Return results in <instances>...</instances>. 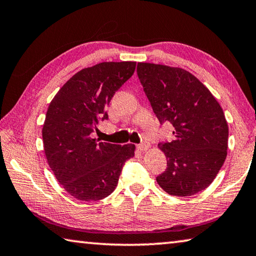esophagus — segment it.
<instances>
[{
    "instance_id": "34e87169",
    "label": "esophagus",
    "mask_w": 256,
    "mask_h": 256,
    "mask_svg": "<svg viewBox=\"0 0 256 256\" xmlns=\"http://www.w3.org/2000/svg\"><path fill=\"white\" fill-rule=\"evenodd\" d=\"M136 148H138V150H140V152H146V150L149 149V144H138Z\"/></svg>"
}]
</instances>
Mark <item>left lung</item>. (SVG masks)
Listing matches in <instances>:
<instances>
[{
    "instance_id": "obj_1",
    "label": "left lung",
    "mask_w": 256,
    "mask_h": 256,
    "mask_svg": "<svg viewBox=\"0 0 256 256\" xmlns=\"http://www.w3.org/2000/svg\"><path fill=\"white\" fill-rule=\"evenodd\" d=\"M138 76L160 124L174 126V140L160 144L168 168L156 178L172 196H192L212 184L226 157L228 123L220 104L192 72L138 62Z\"/></svg>"
}]
</instances>
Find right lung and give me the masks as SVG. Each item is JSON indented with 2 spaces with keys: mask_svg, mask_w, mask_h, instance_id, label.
<instances>
[{
  "mask_svg": "<svg viewBox=\"0 0 256 256\" xmlns=\"http://www.w3.org/2000/svg\"><path fill=\"white\" fill-rule=\"evenodd\" d=\"M136 62H100L70 77L48 104L42 128L48 164L56 181L78 200L92 202L115 190L136 146L99 142L91 136L115 92L133 75Z\"/></svg>",
  "mask_w": 256,
  "mask_h": 256,
  "instance_id": "1",
  "label": "right lung"
}]
</instances>
